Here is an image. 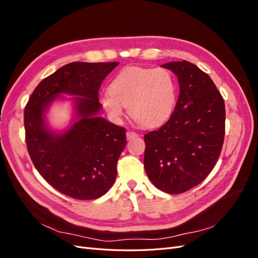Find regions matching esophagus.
<instances>
[{"label":"esophagus","mask_w":258,"mask_h":258,"mask_svg":"<svg viewBox=\"0 0 258 258\" xmlns=\"http://www.w3.org/2000/svg\"><path fill=\"white\" fill-rule=\"evenodd\" d=\"M126 136H127L128 140H131V139H135V138L139 137V135L137 134V132H135V131H127Z\"/></svg>","instance_id":"1"}]
</instances>
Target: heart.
Here are the masks:
<instances>
[{
  "label": "heart",
  "mask_w": 258,
  "mask_h": 258,
  "mask_svg": "<svg viewBox=\"0 0 258 258\" xmlns=\"http://www.w3.org/2000/svg\"><path fill=\"white\" fill-rule=\"evenodd\" d=\"M177 100L174 75L165 68L123 69L112 80L100 104L110 118L118 120L128 113L145 128H157L172 116Z\"/></svg>",
  "instance_id": "obj_1"
}]
</instances>
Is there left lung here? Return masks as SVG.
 <instances>
[{
	"mask_svg": "<svg viewBox=\"0 0 258 258\" xmlns=\"http://www.w3.org/2000/svg\"><path fill=\"white\" fill-rule=\"evenodd\" d=\"M176 76L179 95L171 118L144 136V168L151 182L167 194L200 184L220 157L225 136V103L211 77L190 62L161 66Z\"/></svg>",
	"mask_w": 258,
	"mask_h": 258,
	"instance_id": "left-lung-1",
	"label": "left lung"
}]
</instances>
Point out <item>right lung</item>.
<instances>
[{
  "label": "right lung",
  "instance_id": "right-lung-1",
  "mask_svg": "<svg viewBox=\"0 0 258 258\" xmlns=\"http://www.w3.org/2000/svg\"><path fill=\"white\" fill-rule=\"evenodd\" d=\"M119 62H71L44 79L25 108L28 152L34 167L54 189L79 200L97 199L113 186L117 161L126 145V129L98 117L99 89ZM62 93L74 99L79 118L56 134L44 111Z\"/></svg>",
  "mask_w": 258,
  "mask_h": 258
}]
</instances>
